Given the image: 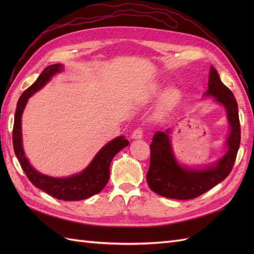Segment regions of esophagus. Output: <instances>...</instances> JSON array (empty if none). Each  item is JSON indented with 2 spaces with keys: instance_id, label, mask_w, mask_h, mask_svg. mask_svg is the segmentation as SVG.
<instances>
[{
  "instance_id": "1",
  "label": "esophagus",
  "mask_w": 254,
  "mask_h": 254,
  "mask_svg": "<svg viewBox=\"0 0 254 254\" xmlns=\"http://www.w3.org/2000/svg\"><path fill=\"white\" fill-rule=\"evenodd\" d=\"M142 136H143V130H142V128H136L134 131L132 132V134H131L132 139H141Z\"/></svg>"
}]
</instances>
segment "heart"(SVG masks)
<instances>
[{
    "label": "heart",
    "mask_w": 254,
    "mask_h": 254,
    "mask_svg": "<svg viewBox=\"0 0 254 254\" xmlns=\"http://www.w3.org/2000/svg\"><path fill=\"white\" fill-rule=\"evenodd\" d=\"M159 91V89L156 87V88H153L152 89V94H156L157 92ZM177 96H178V93H177L176 91H174V90H172V91H170L167 93V95H166V99L168 102H174L175 99L177 98Z\"/></svg>",
    "instance_id": "b5f03b06"
}]
</instances>
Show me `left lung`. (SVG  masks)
<instances>
[{"instance_id":"obj_1","label":"left lung","mask_w":254,"mask_h":254,"mask_svg":"<svg viewBox=\"0 0 254 254\" xmlns=\"http://www.w3.org/2000/svg\"><path fill=\"white\" fill-rule=\"evenodd\" d=\"M205 96H213L224 105L230 124V135L227 140L228 151L218 162L203 170L181 166L177 162L172 150L167 129L158 131L150 144V164L146 180L155 193L172 199L188 200L204 194L217 186L231 173L241 144V124L236 99L228 87L221 82L215 67L210 68L209 83Z\"/></svg>"}]
</instances>
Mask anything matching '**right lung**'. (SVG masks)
<instances>
[{
  "instance_id": "obj_1",
  "label": "right lung",
  "mask_w": 254,
  "mask_h": 254,
  "mask_svg": "<svg viewBox=\"0 0 254 254\" xmlns=\"http://www.w3.org/2000/svg\"><path fill=\"white\" fill-rule=\"evenodd\" d=\"M63 67L64 66L61 64H52L45 67L37 80L20 96L17 104L16 114H14L12 144L14 153L19 160L22 170L24 171L29 181L36 188L40 189L53 197L60 199V200L77 201L99 193L106 187L110 177V163L113 157L120 150L126 147L129 142L124 136L121 135L107 143L97 152V155L92 160V162L86 170H83L80 174L68 177V178H54V177L42 175L34 170L24 155V150H23L21 131L22 113L27 104L28 98L44 87L45 83L49 82L56 73L63 71Z\"/></svg>"
}]
</instances>
